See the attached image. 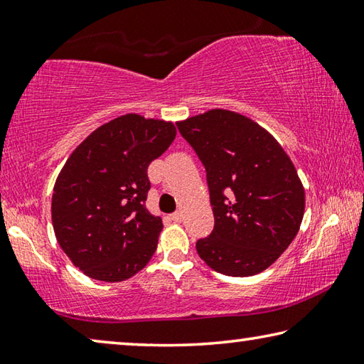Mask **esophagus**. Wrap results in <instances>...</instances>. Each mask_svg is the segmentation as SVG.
<instances>
[{
  "label": "esophagus",
  "instance_id": "obj_1",
  "mask_svg": "<svg viewBox=\"0 0 364 364\" xmlns=\"http://www.w3.org/2000/svg\"><path fill=\"white\" fill-rule=\"evenodd\" d=\"M170 218L175 221V223H180V221L183 220V213L181 212H175V213H171L170 215Z\"/></svg>",
  "mask_w": 364,
  "mask_h": 364
}]
</instances>
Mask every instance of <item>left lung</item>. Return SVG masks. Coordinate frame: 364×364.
Masks as SVG:
<instances>
[{
	"mask_svg": "<svg viewBox=\"0 0 364 364\" xmlns=\"http://www.w3.org/2000/svg\"><path fill=\"white\" fill-rule=\"evenodd\" d=\"M207 171L213 231L197 254L221 274L267 269L297 236L305 191L281 144L254 120L225 109L178 122Z\"/></svg>",
	"mask_w": 364,
	"mask_h": 364,
	"instance_id": "obj_1",
	"label": "left lung"
}]
</instances>
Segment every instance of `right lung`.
Here are the masks:
<instances>
[{"instance_id":"obj_1","label":"right lung","mask_w":364,"mask_h":364,"mask_svg":"<svg viewBox=\"0 0 364 364\" xmlns=\"http://www.w3.org/2000/svg\"><path fill=\"white\" fill-rule=\"evenodd\" d=\"M175 136L171 122L127 114L104 123L67 159L53 191V228L86 276L120 282L152 258L164 225L146 208L147 167Z\"/></svg>"}]
</instances>
